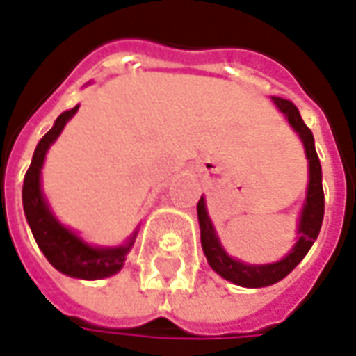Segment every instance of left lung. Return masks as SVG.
I'll use <instances>...</instances> for the list:
<instances>
[{"mask_svg":"<svg viewBox=\"0 0 356 356\" xmlns=\"http://www.w3.org/2000/svg\"><path fill=\"white\" fill-rule=\"evenodd\" d=\"M273 104L278 107V111L282 113L290 127L298 133V137L304 145L307 159V192L306 202L300 211L298 219V237L292 249L284 254L280 261L268 262V264H249L239 259H233L227 250L223 249V245L219 243L216 227L209 219L206 207V197L202 195L197 202V221H200V233H202V249L206 254L209 266L216 270L221 278H225L229 282L243 286V288H264V286H273L280 282L288 274L294 270L296 266L302 262V259L307 254V250L312 249L314 241L319 235L321 221H323V209H325V197H323V186H321V164L317 159L316 143L314 135L304 123V119L300 115L298 107L282 99V97H273Z\"/></svg>","mask_w":356,"mask_h":356,"instance_id":"1","label":"left lung"}]
</instances>
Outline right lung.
<instances>
[{"label":"right lung","instance_id":"right-lung-1","mask_svg":"<svg viewBox=\"0 0 356 356\" xmlns=\"http://www.w3.org/2000/svg\"><path fill=\"white\" fill-rule=\"evenodd\" d=\"M78 107L56 117L52 129L39 140L23 182V209L39 249L58 273L82 280H99L123 268L137 231H133V235L119 247H94L56 219L40 188V170L50 145L58 139L64 125L76 115Z\"/></svg>","mask_w":356,"mask_h":356}]
</instances>
